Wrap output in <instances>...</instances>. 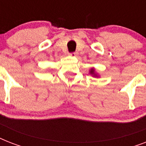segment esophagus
Listing matches in <instances>:
<instances>
[{
  "label": "esophagus",
  "mask_w": 146,
  "mask_h": 146,
  "mask_svg": "<svg viewBox=\"0 0 146 146\" xmlns=\"http://www.w3.org/2000/svg\"><path fill=\"white\" fill-rule=\"evenodd\" d=\"M71 57H76L78 55V52H73V53H71L70 54Z\"/></svg>",
  "instance_id": "obj_1"
}]
</instances>
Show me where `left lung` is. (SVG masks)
<instances>
[{
  "label": "left lung",
  "mask_w": 146,
  "mask_h": 146,
  "mask_svg": "<svg viewBox=\"0 0 146 146\" xmlns=\"http://www.w3.org/2000/svg\"><path fill=\"white\" fill-rule=\"evenodd\" d=\"M89 74H91L92 76H93V77H96V78L99 77V75H98V74L96 73V70H95V68H92L91 70H89Z\"/></svg>",
  "instance_id": "1"
}]
</instances>
